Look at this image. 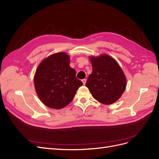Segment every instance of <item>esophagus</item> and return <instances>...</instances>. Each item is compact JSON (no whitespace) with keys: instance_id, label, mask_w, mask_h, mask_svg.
<instances>
[{"instance_id":"obj_1","label":"esophagus","mask_w":159,"mask_h":159,"mask_svg":"<svg viewBox=\"0 0 159 159\" xmlns=\"http://www.w3.org/2000/svg\"><path fill=\"white\" fill-rule=\"evenodd\" d=\"M81 81H82L83 84H84V85H85V83H86V80H85V79H83L82 80H81Z\"/></svg>"}]
</instances>
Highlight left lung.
<instances>
[{
  "label": "left lung",
  "instance_id": "8db88e82",
  "mask_svg": "<svg viewBox=\"0 0 159 159\" xmlns=\"http://www.w3.org/2000/svg\"><path fill=\"white\" fill-rule=\"evenodd\" d=\"M92 73L85 84L92 95L104 104H111L121 97L126 86L122 69L108 55L91 57Z\"/></svg>",
  "mask_w": 159,
  "mask_h": 159
}]
</instances>
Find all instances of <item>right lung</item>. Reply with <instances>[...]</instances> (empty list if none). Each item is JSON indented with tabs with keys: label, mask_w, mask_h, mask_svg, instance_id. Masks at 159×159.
Here are the masks:
<instances>
[{
	"label": "right lung",
	"mask_w": 159,
	"mask_h": 159,
	"mask_svg": "<svg viewBox=\"0 0 159 159\" xmlns=\"http://www.w3.org/2000/svg\"><path fill=\"white\" fill-rule=\"evenodd\" d=\"M70 57L60 52L50 55L38 66L34 77L37 95L49 108L61 109L74 99L83 85L70 66Z\"/></svg>",
	"instance_id": "1"
}]
</instances>
